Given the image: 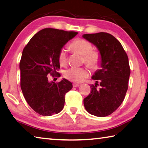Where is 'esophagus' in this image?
Instances as JSON below:
<instances>
[{"label": "esophagus", "mask_w": 148, "mask_h": 148, "mask_svg": "<svg viewBox=\"0 0 148 148\" xmlns=\"http://www.w3.org/2000/svg\"><path fill=\"white\" fill-rule=\"evenodd\" d=\"M79 86V84H73V87H78Z\"/></svg>", "instance_id": "esophagus-1"}]
</instances>
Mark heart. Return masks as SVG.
Here are the masks:
<instances>
[{"label":"heart","mask_w":148,"mask_h":148,"mask_svg":"<svg viewBox=\"0 0 148 148\" xmlns=\"http://www.w3.org/2000/svg\"><path fill=\"white\" fill-rule=\"evenodd\" d=\"M70 48L73 51L83 55V62L92 69L96 70L100 67L101 62V54L96 50H92V45L90 42L83 38H77L71 43ZM58 61L62 66L67 64V56L65 48H63L60 50ZM64 76L72 82L81 83L89 76V71L84 67H72L65 71Z\"/></svg>","instance_id":"1"}]
</instances>
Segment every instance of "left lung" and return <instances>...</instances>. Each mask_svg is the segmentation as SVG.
Masks as SVG:
<instances>
[{
	"instance_id": "8db88e82",
	"label": "left lung",
	"mask_w": 148,
	"mask_h": 148,
	"mask_svg": "<svg viewBox=\"0 0 148 148\" xmlns=\"http://www.w3.org/2000/svg\"><path fill=\"white\" fill-rule=\"evenodd\" d=\"M83 37L98 48L101 56V68L92 77L96 83L90 86V93L84 99V108L92 115L106 117L125 99L130 74L129 58L121 42L110 33L84 34ZM98 85L100 89L97 88Z\"/></svg>"
}]
</instances>
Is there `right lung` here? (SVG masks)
Segmentation results:
<instances>
[{
	"mask_svg": "<svg viewBox=\"0 0 148 148\" xmlns=\"http://www.w3.org/2000/svg\"><path fill=\"white\" fill-rule=\"evenodd\" d=\"M77 33L43 29L23 48L19 62L21 88L27 102L40 115L57 114L64 108L65 95L72 88V83L65 79L56 83L49 82L47 75L60 77L57 72L60 50Z\"/></svg>",
	"mask_w": 148,
	"mask_h": 148,
	"instance_id": "obj_1",
	"label": "right lung"
}]
</instances>
